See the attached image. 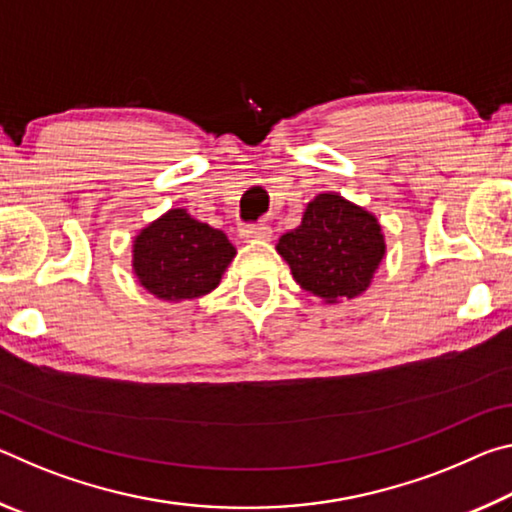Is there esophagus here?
<instances>
[{"instance_id":"34e87169","label":"esophagus","mask_w":512,"mask_h":512,"mask_svg":"<svg viewBox=\"0 0 512 512\" xmlns=\"http://www.w3.org/2000/svg\"><path fill=\"white\" fill-rule=\"evenodd\" d=\"M239 235H241V239H246V241L271 239L273 230H271V225H266V223H250V225H244V228L239 230Z\"/></svg>"}]
</instances>
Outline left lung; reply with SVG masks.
Listing matches in <instances>:
<instances>
[{"mask_svg": "<svg viewBox=\"0 0 512 512\" xmlns=\"http://www.w3.org/2000/svg\"><path fill=\"white\" fill-rule=\"evenodd\" d=\"M275 250L302 289L334 305L370 287L386 241L375 214L325 192L307 203L298 228L282 235Z\"/></svg>", "mask_w": 512, "mask_h": 512, "instance_id": "obj_1", "label": "left lung"}]
</instances>
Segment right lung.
Segmentation results:
<instances>
[{
    "label": "right lung",
    "instance_id": "obj_1",
    "mask_svg": "<svg viewBox=\"0 0 512 512\" xmlns=\"http://www.w3.org/2000/svg\"><path fill=\"white\" fill-rule=\"evenodd\" d=\"M237 248L212 225L173 207L133 241V273L142 287L167 302L194 300L219 287Z\"/></svg>",
    "mask_w": 512,
    "mask_h": 512
}]
</instances>
